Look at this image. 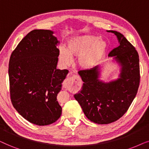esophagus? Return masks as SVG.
Instances as JSON below:
<instances>
[{
	"label": "esophagus",
	"instance_id": "obj_1",
	"mask_svg": "<svg viewBox=\"0 0 149 149\" xmlns=\"http://www.w3.org/2000/svg\"><path fill=\"white\" fill-rule=\"evenodd\" d=\"M69 74H70V73H69ZM70 80V79H67V82L66 83H65V84H66V86H70V85H71V83H70V80ZM63 86H65V84H63ZM65 87H66V86H65Z\"/></svg>",
	"mask_w": 149,
	"mask_h": 149
}]
</instances>
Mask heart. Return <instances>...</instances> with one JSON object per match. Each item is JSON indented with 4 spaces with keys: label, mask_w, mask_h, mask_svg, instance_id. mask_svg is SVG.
<instances>
[{
    "label": "heart",
    "mask_w": 149,
    "mask_h": 149,
    "mask_svg": "<svg viewBox=\"0 0 149 149\" xmlns=\"http://www.w3.org/2000/svg\"><path fill=\"white\" fill-rule=\"evenodd\" d=\"M108 45L106 41L91 35H81L69 39L66 50L61 49L59 59L63 64L69 65L71 57H79L78 65L84 70H91L98 66L106 56Z\"/></svg>",
    "instance_id": "1"
}]
</instances>
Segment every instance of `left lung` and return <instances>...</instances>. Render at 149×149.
<instances>
[{
	"label": "left lung",
	"mask_w": 149,
	"mask_h": 149,
	"mask_svg": "<svg viewBox=\"0 0 149 149\" xmlns=\"http://www.w3.org/2000/svg\"><path fill=\"white\" fill-rule=\"evenodd\" d=\"M117 37L119 45L109 53L120 66L119 78L109 82L100 80V67L78 71L83 81L80 91L74 95L91 121L109 124L123 116L132 104L140 84L139 56L123 35L107 31Z\"/></svg>",
	"instance_id": "8db88e82"
}]
</instances>
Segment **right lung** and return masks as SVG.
<instances>
[{
    "label": "right lung",
    "mask_w": 149,
    "mask_h": 149,
    "mask_svg": "<svg viewBox=\"0 0 149 149\" xmlns=\"http://www.w3.org/2000/svg\"><path fill=\"white\" fill-rule=\"evenodd\" d=\"M50 30H33L13 51L9 78L11 103L31 123L43 126L56 122L62 108L56 97L67 69H56L58 39Z\"/></svg>",
    "instance_id": "obj_1"
}]
</instances>
